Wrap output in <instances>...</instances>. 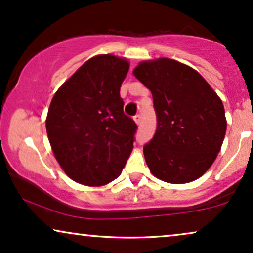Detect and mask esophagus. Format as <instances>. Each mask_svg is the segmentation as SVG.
I'll use <instances>...</instances> for the list:
<instances>
[{"label":"esophagus","instance_id":"34e87169","mask_svg":"<svg viewBox=\"0 0 253 253\" xmlns=\"http://www.w3.org/2000/svg\"><path fill=\"white\" fill-rule=\"evenodd\" d=\"M133 119H134V121H135L136 124H140V123H141V114H139V113L135 114Z\"/></svg>","mask_w":253,"mask_h":253}]
</instances>
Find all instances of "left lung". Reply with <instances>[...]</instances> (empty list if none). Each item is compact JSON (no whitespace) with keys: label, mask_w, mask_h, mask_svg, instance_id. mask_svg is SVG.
<instances>
[{"label":"left lung","mask_w":253,"mask_h":253,"mask_svg":"<svg viewBox=\"0 0 253 253\" xmlns=\"http://www.w3.org/2000/svg\"><path fill=\"white\" fill-rule=\"evenodd\" d=\"M133 73L153 95L156 130L143 146L152 174L176 184L202 176L224 140L222 100L200 73L174 59L140 63Z\"/></svg>","instance_id":"1"}]
</instances>
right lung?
I'll use <instances>...</instances> for the list:
<instances>
[{"label": "right lung", "instance_id": "obj_1", "mask_svg": "<svg viewBox=\"0 0 253 253\" xmlns=\"http://www.w3.org/2000/svg\"><path fill=\"white\" fill-rule=\"evenodd\" d=\"M126 59H88L51 100L46 132L64 171L85 185H104L123 171L135 141L136 124L124 113L120 87Z\"/></svg>", "mask_w": 253, "mask_h": 253}]
</instances>
